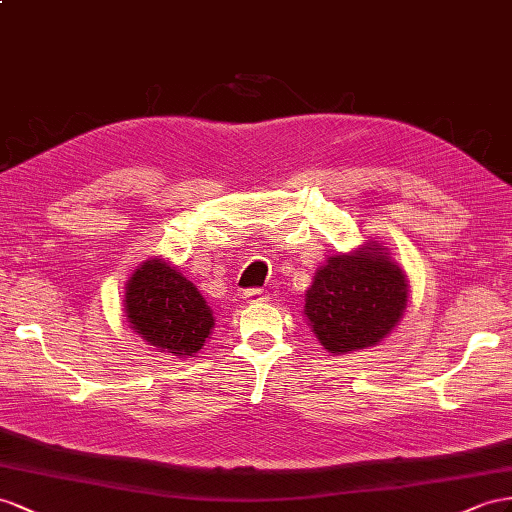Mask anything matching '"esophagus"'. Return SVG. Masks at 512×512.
Segmentation results:
<instances>
[{
	"instance_id": "1",
	"label": "esophagus",
	"mask_w": 512,
	"mask_h": 512,
	"mask_svg": "<svg viewBox=\"0 0 512 512\" xmlns=\"http://www.w3.org/2000/svg\"><path fill=\"white\" fill-rule=\"evenodd\" d=\"M244 298L251 300V303H261V300H268V292L259 290V287H253V290H246Z\"/></svg>"
}]
</instances>
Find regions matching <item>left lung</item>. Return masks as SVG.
Segmentation results:
<instances>
[{
  "mask_svg": "<svg viewBox=\"0 0 512 512\" xmlns=\"http://www.w3.org/2000/svg\"><path fill=\"white\" fill-rule=\"evenodd\" d=\"M406 279L381 248L337 255L316 272L305 316L320 344L344 352L374 346L391 333L406 307Z\"/></svg>",
  "mask_w": 512,
  "mask_h": 512,
  "instance_id": "obj_1",
  "label": "left lung"
}]
</instances>
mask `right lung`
Instances as JSON below:
<instances>
[{"instance_id":"obj_1","label":"right lung","mask_w":512,"mask_h":512,"mask_svg":"<svg viewBox=\"0 0 512 512\" xmlns=\"http://www.w3.org/2000/svg\"><path fill=\"white\" fill-rule=\"evenodd\" d=\"M125 313L144 342L179 359L199 352L214 326L199 290L160 259L144 261L129 277Z\"/></svg>"}]
</instances>
